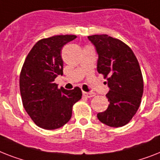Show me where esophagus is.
Here are the masks:
<instances>
[{
    "instance_id": "34e87169",
    "label": "esophagus",
    "mask_w": 160,
    "mask_h": 160,
    "mask_svg": "<svg viewBox=\"0 0 160 160\" xmlns=\"http://www.w3.org/2000/svg\"><path fill=\"white\" fill-rule=\"evenodd\" d=\"M83 95L87 97V98H92L95 95V93H93V92H83Z\"/></svg>"
}]
</instances>
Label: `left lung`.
<instances>
[{"mask_svg":"<svg viewBox=\"0 0 160 160\" xmlns=\"http://www.w3.org/2000/svg\"><path fill=\"white\" fill-rule=\"evenodd\" d=\"M98 54L97 70L107 79L109 104L107 110L97 114L105 125L120 127L135 116L144 91L143 76L133 51L122 41L108 34L88 37Z\"/></svg>","mask_w":160,"mask_h":160,"instance_id":"obj_1","label":"left lung"}]
</instances>
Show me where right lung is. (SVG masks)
I'll return each mask as SVG.
<instances>
[{
    "label": "right lung",
    "mask_w": 160,
    "mask_h": 160,
    "mask_svg": "<svg viewBox=\"0 0 160 160\" xmlns=\"http://www.w3.org/2000/svg\"><path fill=\"white\" fill-rule=\"evenodd\" d=\"M76 35H55L35 43L26 57L19 76V89L24 109L33 122L46 130L58 129L69 122L72 108L82 97L79 87L58 89L54 83L63 74L62 47Z\"/></svg>",
    "instance_id": "obj_1"
}]
</instances>
